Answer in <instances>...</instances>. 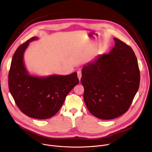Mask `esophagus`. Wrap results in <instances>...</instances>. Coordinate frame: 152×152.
<instances>
[{"instance_id":"esophagus-1","label":"esophagus","mask_w":152,"mask_h":152,"mask_svg":"<svg viewBox=\"0 0 152 152\" xmlns=\"http://www.w3.org/2000/svg\"><path fill=\"white\" fill-rule=\"evenodd\" d=\"M77 77L79 80V81L80 80V78H81V76H82V74H81V72L80 71H78V72H77Z\"/></svg>"}]
</instances>
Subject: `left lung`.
Masks as SVG:
<instances>
[{"label":"left lung","instance_id":"obj_1","mask_svg":"<svg viewBox=\"0 0 152 152\" xmlns=\"http://www.w3.org/2000/svg\"><path fill=\"white\" fill-rule=\"evenodd\" d=\"M114 39L115 46L108 54H99L83 67L80 79L88 110L102 120L113 119L125 113L140 84L133 50L120 39Z\"/></svg>","mask_w":152,"mask_h":152}]
</instances>
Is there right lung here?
Returning a JSON list of instances; mask_svg holds the SVG:
<instances>
[{"label":"right lung","mask_w":152,"mask_h":152,"mask_svg":"<svg viewBox=\"0 0 152 152\" xmlns=\"http://www.w3.org/2000/svg\"><path fill=\"white\" fill-rule=\"evenodd\" d=\"M38 39L32 37L16 49L8 74V87L22 113L34 118L48 119L59 110L79 79L76 72L48 76L30 74L26 67L24 55L29 43Z\"/></svg>","instance_id":"add662e5"}]
</instances>
